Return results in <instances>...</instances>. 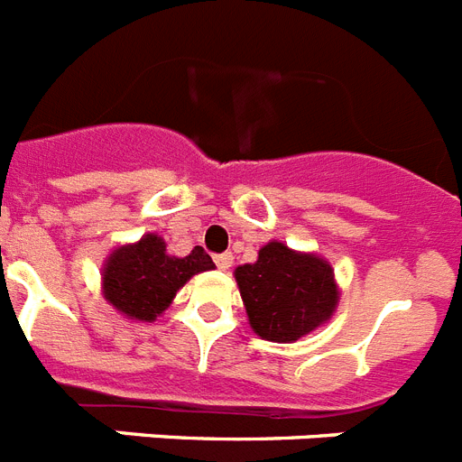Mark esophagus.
Here are the masks:
<instances>
[{
	"label": "esophagus",
	"mask_w": 462,
	"mask_h": 462,
	"mask_svg": "<svg viewBox=\"0 0 462 462\" xmlns=\"http://www.w3.org/2000/svg\"><path fill=\"white\" fill-rule=\"evenodd\" d=\"M215 263H217V269H231V263H234V254L231 252H222V254H215Z\"/></svg>",
	"instance_id": "obj_1"
}]
</instances>
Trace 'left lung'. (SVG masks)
I'll return each instance as SVG.
<instances>
[{"label":"left lung","instance_id":"left-lung-1","mask_svg":"<svg viewBox=\"0 0 462 462\" xmlns=\"http://www.w3.org/2000/svg\"><path fill=\"white\" fill-rule=\"evenodd\" d=\"M236 280L252 329L278 344L313 332L329 320L338 301L332 266L282 243L263 245L257 262L236 269Z\"/></svg>","mask_w":462,"mask_h":462}]
</instances>
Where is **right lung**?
<instances>
[{
  "mask_svg": "<svg viewBox=\"0 0 462 462\" xmlns=\"http://www.w3.org/2000/svg\"><path fill=\"white\" fill-rule=\"evenodd\" d=\"M210 269L215 263L203 247L196 245L182 259L171 257L163 240L149 234L112 252L102 275L105 299L128 318L153 320L191 275Z\"/></svg>",
  "mask_w": 462,
  "mask_h": 462,
  "instance_id": "add662e5",
  "label": "right lung"
}]
</instances>
